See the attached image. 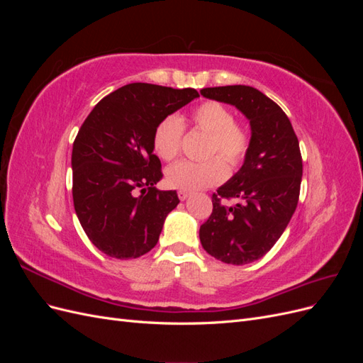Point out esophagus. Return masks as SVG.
Returning a JSON list of instances; mask_svg holds the SVG:
<instances>
[{
    "label": "esophagus",
    "instance_id": "esophagus-1",
    "mask_svg": "<svg viewBox=\"0 0 363 363\" xmlns=\"http://www.w3.org/2000/svg\"><path fill=\"white\" fill-rule=\"evenodd\" d=\"M177 194H179V199L182 201H184L186 199H188V196H191V192H188V191H179Z\"/></svg>",
    "mask_w": 363,
    "mask_h": 363
}]
</instances>
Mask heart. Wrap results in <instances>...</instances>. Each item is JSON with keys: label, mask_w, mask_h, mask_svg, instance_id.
Segmentation results:
<instances>
[{"label": "heart", "mask_w": 363, "mask_h": 363, "mask_svg": "<svg viewBox=\"0 0 363 363\" xmlns=\"http://www.w3.org/2000/svg\"><path fill=\"white\" fill-rule=\"evenodd\" d=\"M194 128L208 135L204 162L183 160L167 171V183L180 191H199L221 183L227 177V164L239 167L248 156L251 135L248 128L236 121L233 112L218 101H203L189 116ZM184 125L179 116H164L152 133V148L163 160L180 155Z\"/></svg>", "instance_id": "1"}]
</instances>
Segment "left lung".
Wrapping results in <instances>:
<instances>
[{
	"mask_svg": "<svg viewBox=\"0 0 363 363\" xmlns=\"http://www.w3.org/2000/svg\"><path fill=\"white\" fill-rule=\"evenodd\" d=\"M206 98L236 106L251 125L242 168L212 195L213 211L200 227L203 248L215 259L245 265L277 242L298 204L303 159L298 138L280 106L251 86L204 87ZM238 198L235 206L225 199Z\"/></svg>",
	"mask_w": 363,
	"mask_h": 363,
	"instance_id": "1",
	"label": "left lung"
}]
</instances>
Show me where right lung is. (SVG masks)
Listing matches in <instances>:
<instances>
[{"instance_id":"right-lung-1","label":"right lung","mask_w":363,"mask_h":363,"mask_svg":"<svg viewBox=\"0 0 363 363\" xmlns=\"http://www.w3.org/2000/svg\"><path fill=\"white\" fill-rule=\"evenodd\" d=\"M200 96L192 87L130 83L87 115L72 145V200L91 242L108 257L136 259L155 248L175 191H157L163 177L152 152L160 121Z\"/></svg>"}]
</instances>
